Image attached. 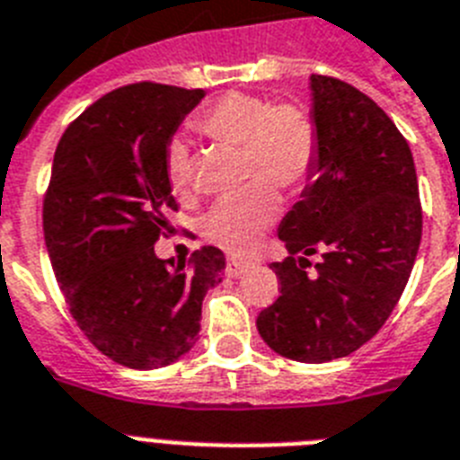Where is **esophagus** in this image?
Returning <instances> with one entry per match:
<instances>
[{
	"instance_id": "1",
	"label": "esophagus",
	"mask_w": 460,
	"mask_h": 460,
	"mask_svg": "<svg viewBox=\"0 0 460 460\" xmlns=\"http://www.w3.org/2000/svg\"><path fill=\"white\" fill-rule=\"evenodd\" d=\"M252 265L244 263V261H239V258H227V265H226V272L227 277H242L246 270H249Z\"/></svg>"
}]
</instances>
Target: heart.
Segmentation results:
<instances>
[{
  "label": "heart",
  "instance_id": "1",
  "mask_svg": "<svg viewBox=\"0 0 460 460\" xmlns=\"http://www.w3.org/2000/svg\"><path fill=\"white\" fill-rule=\"evenodd\" d=\"M195 128L208 138L242 147L244 176L261 178L216 202L204 221L211 242L237 256H249L279 214V197L272 185L298 188L313 171L317 157L314 121L291 102L270 105V101L249 93H226L197 117ZM164 166L171 190L176 195L188 192L192 166L181 138L166 147Z\"/></svg>",
  "mask_w": 460,
  "mask_h": 460
}]
</instances>
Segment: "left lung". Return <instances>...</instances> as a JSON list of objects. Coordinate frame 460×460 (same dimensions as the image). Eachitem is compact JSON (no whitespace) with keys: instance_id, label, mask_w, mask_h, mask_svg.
Instances as JSON below:
<instances>
[{"instance_id":"1","label":"left lung","mask_w":460,"mask_h":460,"mask_svg":"<svg viewBox=\"0 0 460 460\" xmlns=\"http://www.w3.org/2000/svg\"><path fill=\"white\" fill-rule=\"evenodd\" d=\"M310 119L317 157L277 227L289 258L270 265L282 296L256 326L277 355L322 364L355 352L385 324L411 275L423 214L409 143L369 96L313 75ZM314 251L323 261L307 276Z\"/></svg>"}]
</instances>
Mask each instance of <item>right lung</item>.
I'll use <instances>...</instances> for the list:
<instances>
[{
  "label": "right lung",
  "mask_w": 460,
  "mask_h": 460,
  "mask_svg": "<svg viewBox=\"0 0 460 460\" xmlns=\"http://www.w3.org/2000/svg\"><path fill=\"white\" fill-rule=\"evenodd\" d=\"M202 89L131 84L72 121L53 155L44 239L77 324L102 355L128 369H159L192 350L208 289L226 256L204 246L169 265L155 253L178 204L166 147Z\"/></svg>",
  "instance_id": "1"
}]
</instances>
